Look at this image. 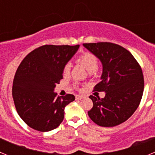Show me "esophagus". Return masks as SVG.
Segmentation results:
<instances>
[{
	"label": "esophagus",
	"instance_id": "obj_1",
	"mask_svg": "<svg viewBox=\"0 0 155 155\" xmlns=\"http://www.w3.org/2000/svg\"><path fill=\"white\" fill-rule=\"evenodd\" d=\"M75 98L76 100H81V98H83V95H80V94H77L76 96H75Z\"/></svg>",
	"mask_w": 155,
	"mask_h": 155
}]
</instances>
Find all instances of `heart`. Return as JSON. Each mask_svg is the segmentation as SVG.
Returning a JSON list of instances; mask_svg holds the SVG:
<instances>
[{"mask_svg": "<svg viewBox=\"0 0 155 155\" xmlns=\"http://www.w3.org/2000/svg\"><path fill=\"white\" fill-rule=\"evenodd\" d=\"M77 61H78L80 64L84 66V68L89 71H96L98 67V59L96 56L94 55V53L91 52H84L82 53ZM70 70H71V64L69 63L64 64V68H63V73L64 74L67 75L70 73Z\"/></svg>", "mask_w": 155, "mask_h": 155, "instance_id": "heart-1", "label": "heart"}]
</instances>
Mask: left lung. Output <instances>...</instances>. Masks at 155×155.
Listing matches in <instances>:
<instances>
[{
  "label": "left lung",
  "mask_w": 155,
  "mask_h": 155,
  "mask_svg": "<svg viewBox=\"0 0 155 155\" xmlns=\"http://www.w3.org/2000/svg\"><path fill=\"white\" fill-rule=\"evenodd\" d=\"M103 66L102 81L94 91H105V98L90 95L93 107L87 113L97 125L113 127L127 121L143 96L144 80L139 63L123 46L109 42L84 43Z\"/></svg>",
  "instance_id": "1"
}]
</instances>
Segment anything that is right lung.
<instances>
[{
	"label": "right lung",
	"mask_w": 155,
	"mask_h": 155,
	"mask_svg": "<svg viewBox=\"0 0 155 155\" xmlns=\"http://www.w3.org/2000/svg\"><path fill=\"white\" fill-rule=\"evenodd\" d=\"M79 45H44L30 52L19 64L12 85L17 113L31 128L47 132L60 126L64 108L75 99L74 94L57 96L56 84L63 78V68Z\"/></svg>",
	"instance_id": "1"
}]
</instances>
